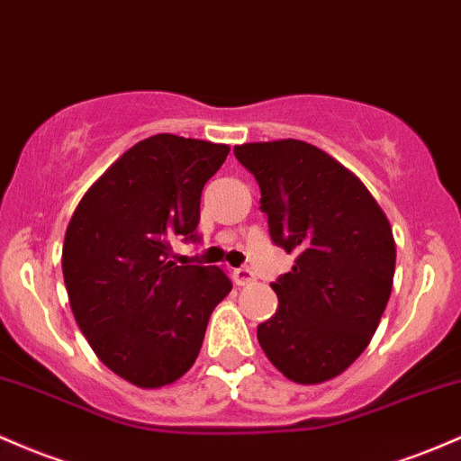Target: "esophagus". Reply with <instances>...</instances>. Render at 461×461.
<instances>
[{
    "instance_id": "34e87169",
    "label": "esophagus",
    "mask_w": 461,
    "mask_h": 461,
    "mask_svg": "<svg viewBox=\"0 0 461 461\" xmlns=\"http://www.w3.org/2000/svg\"><path fill=\"white\" fill-rule=\"evenodd\" d=\"M234 282H236V285H239V286L254 285V282H256L254 271H251L249 267H239V269L234 271Z\"/></svg>"
}]
</instances>
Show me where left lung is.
Returning <instances> with one entry per match:
<instances>
[{"label": "left lung", "mask_w": 461, "mask_h": 461, "mask_svg": "<svg viewBox=\"0 0 461 461\" xmlns=\"http://www.w3.org/2000/svg\"><path fill=\"white\" fill-rule=\"evenodd\" d=\"M234 155L260 185L271 240L297 256L271 285L280 306L258 341L291 381H330L361 357L385 312L396 267L385 212L357 175L302 140L242 144Z\"/></svg>", "instance_id": "left-lung-1"}]
</instances>
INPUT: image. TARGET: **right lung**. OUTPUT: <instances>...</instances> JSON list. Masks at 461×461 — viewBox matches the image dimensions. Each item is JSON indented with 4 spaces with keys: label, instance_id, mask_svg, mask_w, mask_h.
Masks as SVG:
<instances>
[{
    "label": "right lung",
    "instance_id": "add662e5",
    "mask_svg": "<svg viewBox=\"0 0 461 461\" xmlns=\"http://www.w3.org/2000/svg\"><path fill=\"white\" fill-rule=\"evenodd\" d=\"M230 146L159 133L95 181L63 242V277L80 332L100 361L138 387L170 385L196 361L207 321L231 291L219 267L173 258L196 242L201 192Z\"/></svg>",
    "mask_w": 461,
    "mask_h": 461
}]
</instances>
